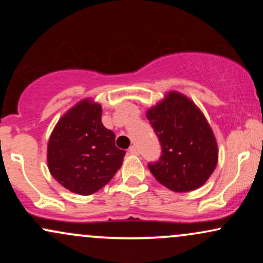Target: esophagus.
Segmentation results:
<instances>
[{"mask_svg":"<svg viewBox=\"0 0 263 263\" xmlns=\"http://www.w3.org/2000/svg\"><path fill=\"white\" fill-rule=\"evenodd\" d=\"M128 153H129V155L136 156V155H138V149L136 148L135 146H131V147H129V148H128Z\"/></svg>","mask_w":263,"mask_h":263,"instance_id":"34e87169","label":"esophagus"}]
</instances>
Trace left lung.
Here are the masks:
<instances>
[{
  "label": "left lung",
  "mask_w": 263,
  "mask_h": 263,
  "mask_svg": "<svg viewBox=\"0 0 263 263\" xmlns=\"http://www.w3.org/2000/svg\"><path fill=\"white\" fill-rule=\"evenodd\" d=\"M146 116L162 146L159 161L148 164L153 177L176 193L204 185L218 164L219 149L200 108L184 93L170 91Z\"/></svg>",
  "instance_id": "left-lung-1"
}]
</instances>
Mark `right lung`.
<instances>
[{"instance_id": "add662e5", "label": "right lung", "mask_w": 263, "mask_h": 263, "mask_svg": "<svg viewBox=\"0 0 263 263\" xmlns=\"http://www.w3.org/2000/svg\"><path fill=\"white\" fill-rule=\"evenodd\" d=\"M102 108L83 99L57 122L47 147L50 174L79 195H91L112 179L126 152L115 146V134L101 122Z\"/></svg>"}]
</instances>
